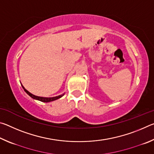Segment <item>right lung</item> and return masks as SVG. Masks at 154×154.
<instances>
[{
	"label": "right lung",
	"mask_w": 154,
	"mask_h": 154,
	"mask_svg": "<svg viewBox=\"0 0 154 154\" xmlns=\"http://www.w3.org/2000/svg\"><path fill=\"white\" fill-rule=\"evenodd\" d=\"M22 86L23 88V89L26 92L28 95H29L31 98L35 99V100H39L41 101V102H44V103H49V102H51V101H54V100H56L57 99H59L62 96H63L64 95V94H61V95H59V96H54V97H41V96H35L32 94H31L30 92H28L27 90L25 89V88L23 86L22 84Z\"/></svg>",
	"instance_id": "1"
}]
</instances>
